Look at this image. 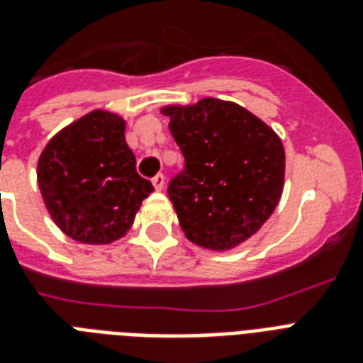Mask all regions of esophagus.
Segmentation results:
<instances>
[{"label":"esophagus","mask_w":363,"mask_h":363,"mask_svg":"<svg viewBox=\"0 0 363 363\" xmlns=\"http://www.w3.org/2000/svg\"><path fill=\"white\" fill-rule=\"evenodd\" d=\"M152 184H154V188L158 190V192H160V190H164V188H165V177L162 175V173H160V175H156L152 179Z\"/></svg>","instance_id":"esophagus-1"}]
</instances>
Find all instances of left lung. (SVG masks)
<instances>
[{"mask_svg": "<svg viewBox=\"0 0 363 363\" xmlns=\"http://www.w3.org/2000/svg\"><path fill=\"white\" fill-rule=\"evenodd\" d=\"M186 169L167 192L186 239L226 252L273 215L284 188V147L271 125L241 105L203 98L164 105Z\"/></svg>", "mask_w": 363, "mask_h": 363, "instance_id": "1", "label": "left lung"}]
</instances>
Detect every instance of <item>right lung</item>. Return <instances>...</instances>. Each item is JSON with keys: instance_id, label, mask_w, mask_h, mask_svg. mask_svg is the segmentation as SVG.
Returning a JSON list of instances; mask_svg holds the SVG:
<instances>
[{"instance_id": "1", "label": "right lung", "mask_w": 363, "mask_h": 363, "mask_svg": "<svg viewBox=\"0 0 363 363\" xmlns=\"http://www.w3.org/2000/svg\"><path fill=\"white\" fill-rule=\"evenodd\" d=\"M125 121L94 109L45 145L37 184L54 224L84 245H111L128 233L154 186L135 171Z\"/></svg>"}]
</instances>
